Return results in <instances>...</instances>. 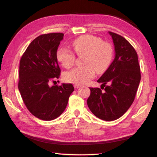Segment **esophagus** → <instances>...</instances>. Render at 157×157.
I'll return each instance as SVG.
<instances>
[{"label": "esophagus", "instance_id": "esophagus-1", "mask_svg": "<svg viewBox=\"0 0 157 157\" xmlns=\"http://www.w3.org/2000/svg\"><path fill=\"white\" fill-rule=\"evenodd\" d=\"M79 87H81V85H79V84H74V88H78Z\"/></svg>", "mask_w": 157, "mask_h": 157}]
</instances>
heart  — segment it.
I'll list each match as a JSON object with an SVG mask.
<instances>
[{
	"label": "heart",
	"mask_w": 157,
	"mask_h": 157,
	"mask_svg": "<svg viewBox=\"0 0 157 157\" xmlns=\"http://www.w3.org/2000/svg\"><path fill=\"white\" fill-rule=\"evenodd\" d=\"M73 51L78 56L84 55V65L67 72L64 78L67 82L84 84L94 78L96 71L98 74L105 72L113 58V49L107 42L92 35H84L77 38L72 42ZM56 58L65 68L74 65L75 55L71 50L61 47L56 52Z\"/></svg>",
	"instance_id": "obj_1"
}]
</instances>
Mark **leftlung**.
<instances>
[{"label":"left lung","mask_w":157,"mask_h":157,"mask_svg":"<svg viewBox=\"0 0 157 157\" xmlns=\"http://www.w3.org/2000/svg\"><path fill=\"white\" fill-rule=\"evenodd\" d=\"M109 33L115 45V57L97 81L102 83L103 89L105 87V91L102 92V89L98 88H90V95L87 104L96 117L111 121L121 117L132 105L141 73L134 48L123 36Z\"/></svg>","instance_id":"left-lung-1"}]
</instances>
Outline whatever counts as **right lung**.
Instances as JSON below:
<instances>
[{
  "label": "right lung",
  "mask_w": 157,
  "mask_h": 157,
  "mask_svg": "<svg viewBox=\"0 0 157 157\" xmlns=\"http://www.w3.org/2000/svg\"><path fill=\"white\" fill-rule=\"evenodd\" d=\"M63 36V33L38 36L28 46L19 63L18 88L23 101L33 115L44 121L62 114L74 90L71 84L49 86L61 73L56 51Z\"/></svg>",
  "instance_id": "right-lung-1"
}]
</instances>
